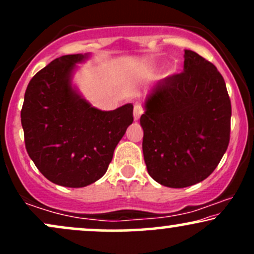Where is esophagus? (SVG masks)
Returning a JSON list of instances; mask_svg holds the SVG:
<instances>
[{"instance_id":"1","label":"esophagus","mask_w":254,"mask_h":254,"mask_svg":"<svg viewBox=\"0 0 254 254\" xmlns=\"http://www.w3.org/2000/svg\"><path fill=\"white\" fill-rule=\"evenodd\" d=\"M142 113H143V109H142V106L141 105L136 104L135 106H133V119H135V121H138L139 117L142 116Z\"/></svg>"}]
</instances>
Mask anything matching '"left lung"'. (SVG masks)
<instances>
[{
  "instance_id": "left-lung-1",
  "label": "left lung",
  "mask_w": 254,
  "mask_h": 254,
  "mask_svg": "<svg viewBox=\"0 0 254 254\" xmlns=\"http://www.w3.org/2000/svg\"><path fill=\"white\" fill-rule=\"evenodd\" d=\"M184 71L165 78L145 99L141 116L144 162L164 186L203 182L229 144L232 105L222 75L194 51L185 50Z\"/></svg>"
}]
</instances>
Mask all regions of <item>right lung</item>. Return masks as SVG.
I'll list each match as a JSON object with an SVG mask.
<instances>
[{"instance_id":"1","label":"right lung","mask_w":254,"mask_h":254,"mask_svg":"<svg viewBox=\"0 0 254 254\" xmlns=\"http://www.w3.org/2000/svg\"><path fill=\"white\" fill-rule=\"evenodd\" d=\"M87 55H65L38 71L21 109L28 155L46 179L66 188L100 179L133 122L131 104L101 111L72 88V70Z\"/></svg>"}]
</instances>
